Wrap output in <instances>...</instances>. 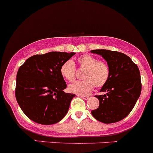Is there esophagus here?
Here are the masks:
<instances>
[{
  "mask_svg": "<svg viewBox=\"0 0 153 153\" xmlns=\"http://www.w3.org/2000/svg\"><path fill=\"white\" fill-rule=\"evenodd\" d=\"M80 97H81L85 100H88L90 98L89 96H85V95H80Z\"/></svg>",
  "mask_w": 153,
  "mask_h": 153,
  "instance_id": "obj_1",
  "label": "esophagus"
}]
</instances>
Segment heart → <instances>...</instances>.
Returning <instances> with one entry per match:
<instances>
[{"label":"heart","mask_w":153,"mask_h":153,"mask_svg":"<svg viewBox=\"0 0 153 153\" xmlns=\"http://www.w3.org/2000/svg\"><path fill=\"white\" fill-rule=\"evenodd\" d=\"M77 62L81 68L85 69L82 75L83 81H75L68 87L69 92L79 95L89 94L95 85L102 88L108 82L111 75L110 66L105 61L98 60L94 56L85 54L77 59ZM75 64L71 60L65 61L60 67V74L64 79L72 81L75 79Z\"/></svg>","instance_id":"b5f03b06"}]
</instances>
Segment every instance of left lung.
<instances>
[{
    "label": "left lung",
    "mask_w": 153,
    "mask_h": 153,
    "mask_svg": "<svg viewBox=\"0 0 153 153\" xmlns=\"http://www.w3.org/2000/svg\"><path fill=\"white\" fill-rule=\"evenodd\" d=\"M91 53L102 56L111 68L109 81L102 87V95H96L100 101L93 116L105 124L124 119L134 107L141 93V79L137 65L128 56L109 50H93Z\"/></svg>",
    "instance_id": "obj_1"
}]
</instances>
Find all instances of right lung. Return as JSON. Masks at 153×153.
Segmentation results:
<instances>
[{
    "label": "right lung",
    "mask_w": 153,
    "mask_h": 153,
    "mask_svg": "<svg viewBox=\"0 0 153 153\" xmlns=\"http://www.w3.org/2000/svg\"><path fill=\"white\" fill-rule=\"evenodd\" d=\"M75 53L49 52L34 55L19 67L16 98L31 121L44 125L59 122L68 112L75 94L65 93L66 83L60 67Z\"/></svg>",
    "instance_id": "add662e5"
}]
</instances>
